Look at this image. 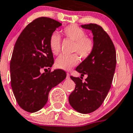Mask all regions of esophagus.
Wrapping results in <instances>:
<instances>
[{"mask_svg":"<svg viewBox=\"0 0 133 133\" xmlns=\"http://www.w3.org/2000/svg\"><path fill=\"white\" fill-rule=\"evenodd\" d=\"M66 78H67V79H69V78H70V76H69V74L68 73H67Z\"/></svg>","mask_w":133,"mask_h":133,"instance_id":"34e87169","label":"esophagus"}]
</instances>
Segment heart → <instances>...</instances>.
Returning <instances> with one entry per match:
<instances>
[{
  "mask_svg": "<svg viewBox=\"0 0 133 133\" xmlns=\"http://www.w3.org/2000/svg\"><path fill=\"white\" fill-rule=\"evenodd\" d=\"M63 34L68 39L75 42L73 51L77 52L81 57L87 58L90 56L94 49V41L91 38L86 36L84 30L75 24L65 27L62 30ZM50 49L53 55H57L60 51L61 39L57 32L51 35L49 41ZM79 62V58L77 55H60L56 60L55 66L63 70L69 71Z\"/></svg>",
  "mask_w": 133,
  "mask_h": 133,
  "instance_id": "b5f03b06",
  "label": "heart"
}]
</instances>
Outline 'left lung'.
Returning <instances> with one entry per match:
<instances>
[{
    "mask_svg": "<svg viewBox=\"0 0 133 133\" xmlns=\"http://www.w3.org/2000/svg\"><path fill=\"white\" fill-rule=\"evenodd\" d=\"M81 27L91 31L95 46L90 56L75 69L82 77L87 75L85 82L79 77L71 76L76 85L69 96V102L76 111L89 114L102 105L110 90L116 65V53L113 42L101 26L90 23Z\"/></svg>",
    "mask_w": 133,
    "mask_h": 133,
    "instance_id": "obj_1",
    "label": "left lung"
}]
</instances>
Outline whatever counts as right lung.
<instances>
[{
    "mask_svg": "<svg viewBox=\"0 0 133 133\" xmlns=\"http://www.w3.org/2000/svg\"><path fill=\"white\" fill-rule=\"evenodd\" d=\"M60 26L62 23L51 18L36 19L23 30L14 46L10 62L11 88L18 105L28 112L42 109L48 101L51 88L66 77L62 69L41 72L53 65L49 41Z\"/></svg>",
    "mask_w": 133,
    "mask_h": 133,
    "instance_id": "1",
    "label": "right lung"
}]
</instances>
